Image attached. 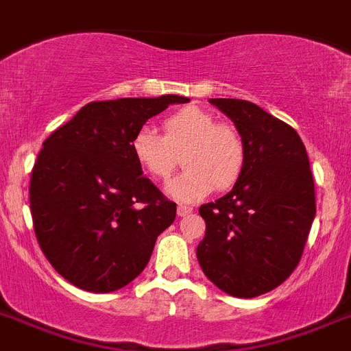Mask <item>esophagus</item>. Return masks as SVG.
<instances>
[{
    "label": "esophagus",
    "instance_id": "34e87169",
    "mask_svg": "<svg viewBox=\"0 0 351 351\" xmlns=\"http://www.w3.org/2000/svg\"><path fill=\"white\" fill-rule=\"evenodd\" d=\"M191 211H193V209H191L190 206H182V204L178 206V215H179V217H186V215H190Z\"/></svg>",
    "mask_w": 351,
    "mask_h": 351
}]
</instances>
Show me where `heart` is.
Here are the masks:
<instances>
[{
    "label": "heart",
    "instance_id": "b5f03b06",
    "mask_svg": "<svg viewBox=\"0 0 351 351\" xmlns=\"http://www.w3.org/2000/svg\"><path fill=\"white\" fill-rule=\"evenodd\" d=\"M131 152L151 178L167 179L182 156L184 172L167 184V193L181 202H195L213 191L227 190L245 167V142L236 128L217 124L209 112L182 108L163 121V136L140 128L131 136Z\"/></svg>",
    "mask_w": 351,
    "mask_h": 351
}]
</instances>
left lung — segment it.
Masks as SVG:
<instances>
[{
    "label": "left lung",
    "instance_id": "1",
    "mask_svg": "<svg viewBox=\"0 0 351 351\" xmlns=\"http://www.w3.org/2000/svg\"><path fill=\"white\" fill-rule=\"evenodd\" d=\"M245 142L243 172L227 195L200 206L206 236L197 259L218 289L265 295L293 274L316 217L309 156L298 133L241 99H209Z\"/></svg>",
    "mask_w": 351,
    "mask_h": 351
}]
</instances>
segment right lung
Wrapping results in <instances>:
<instances>
[{"label":"right lung","instance_id":"1","mask_svg":"<svg viewBox=\"0 0 351 351\" xmlns=\"http://www.w3.org/2000/svg\"><path fill=\"white\" fill-rule=\"evenodd\" d=\"M182 95L88 103L42 143L29 208L42 252L65 280L92 293L128 286L176 220L131 152V136Z\"/></svg>","mask_w":351,"mask_h":351}]
</instances>
